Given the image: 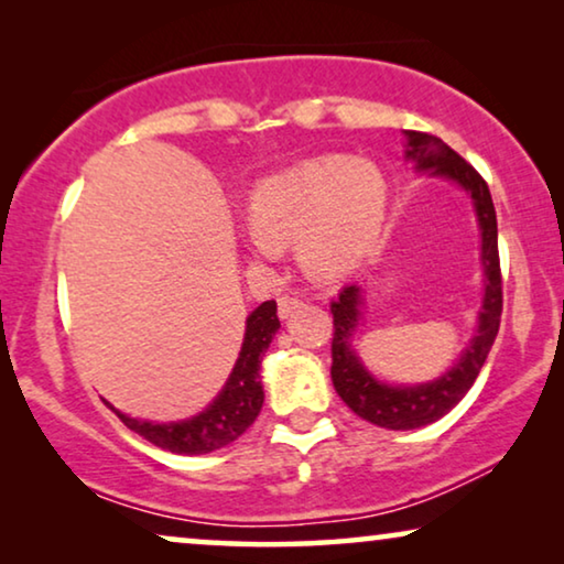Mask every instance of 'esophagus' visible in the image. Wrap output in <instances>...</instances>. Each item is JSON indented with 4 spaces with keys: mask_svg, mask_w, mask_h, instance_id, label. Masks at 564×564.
<instances>
[{
    "mask_svg": "<svg viewBox=\"0 0 564 564\" xmlns=\"http://www.w3.org/2000/svg\"><path fill=\"white\" fill-rule=\"evenodd\" d=\"M300 307H303V297L282 295L280 303H276V313H280L282 321H288V318H292V315L300 311Z\"/></svg>",
    "mask_w": 564,
    "mask_h": 564,
    "instance_id": "obj_1",
    "label": "esophagus"
}]
</instances>
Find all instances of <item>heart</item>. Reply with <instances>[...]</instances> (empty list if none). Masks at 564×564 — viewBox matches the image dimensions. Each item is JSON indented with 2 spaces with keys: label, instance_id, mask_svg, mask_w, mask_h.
<instances>
[{
  "label": "heart",
  "instance_id": "b5f03b06",
  "mask_svg": "<svg viewBox=\"0 0 564 564\" xmlns=\"http://www.w3.org/2000/svg\"><path fill=\"white\" fill-rule=\"evenodd\" d=\"M388 213V182L375 161L315 156L269 176L253 192L249 246L274 257L297 241L315 280H338L367 259Z\"/></svg>",
  "mask_w": 564,
  "mask_h": 564
}]
</instances>
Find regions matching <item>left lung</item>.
<instances>
[{"label":"left lung","instance_id":"8db88e82","mask_svg":"<svg viewBox=\"0 0 564 564\" xmlns=\"http://www.w3.org/2000/svg\"><path fill=\"white\" fill-rule=\"evenodd\" d=\"M405 156L413 159L421 172L449 176V180L462 184L473 195L477 220H480L482 228V267L488 288H485V303L477 336L469 341L457 365L442 380L415 384V388H390V384H380L359 365L357 354L351 351L349 338L351 330L357 328L359 318V288L344 284L338 297L330 300V313H334V341H330V357H334V361H330V380H334V388L354 413L369 423H375V426L392 431H408L434 423L467 395V390L473 388L477 375H480L485 359H488L490 346L498 336L500 313H503L498 220L488 182L457 151H452L442 138L419 133V130H405Z\"/></svg>","mask_w":564,"mask_h":564}]
</instances>
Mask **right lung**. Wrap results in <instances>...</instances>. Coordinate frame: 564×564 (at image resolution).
I'll list each match as a JSON object with an SVG mask.
<instances>
[{"instance_id": "1", "label": "right lung", "mask_w": 564, "mask_h": 564, "mask_svg": "<svg viewBox=\"0 0 564 564\" xmlns=\"http://www.w3.org/2000/svg\"><path fill=\"white\" fill-rule=\"evenodd\" d=\"M276 328H280L276 303L267 300L246 318L243 346L226 388L213 400V405L195 415V419L182 423H149L128 419L126 413L115 411V408L112 411L118 413V419L130 431L143 436L145 442L176 454H207L236 442L257 421L261 405H264V388H261L259 380V367Z\"/></svg>"}]
</instances>
